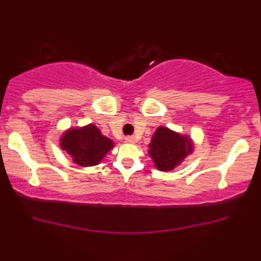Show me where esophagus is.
Listing matches in <instances>:
<instances>
[{"mask_svg": "<svg viewBox=\"0 0 261 261\" xmlns=\"http://www.w3.org/2000/svg\"><path fill=\"white\" fill-rule=\"evenodd\" d=\"M125 142H126V143H135V142H136V140H135V137H133V136H127V137H125Z\"/></svg>", "mask_w": 261, "mask_h": 261, "instance_id": "34e87169", "label": "esophagus"}]
</instances>
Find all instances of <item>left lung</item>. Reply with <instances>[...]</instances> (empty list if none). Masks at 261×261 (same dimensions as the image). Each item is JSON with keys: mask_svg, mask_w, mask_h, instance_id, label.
<instances>
[{"mask_svg": "<svg viewBox=\"0 0 261 261\" xmlns=\"http://www.w3.org/2000/svg\"><path fill=\"white\" fill-rule=\"evenodd\" d=\"M148 147V154L155 168L161 171H171L192 154L194 142L188 135L159 126L153 134Z\"/></svg>", "mask_w": 261, "mask_h": 261, "instance_id": "obj_1", "label": "left lung"}]
</instances>
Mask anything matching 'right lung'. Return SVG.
Here are the masks:
<instances>
[{"label":"right lung","instance_id":"obj_1","mask_svg":"<svg viewBox=\"0 0 261 261\" xmlns=\"http://www.w3.org/2000/svg\"><path fill=\"white\" fill-rule=\"evenodd\" d=\"M59 147L71 156L76 165H98L109 150L114 148V142L102 135L95 124L69 127L61 135Z\"/></svg>","mask_w":261,"mask_h":261}]
</instances>
